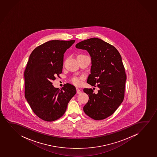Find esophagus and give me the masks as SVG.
<instances>
[{
  "mask_svg": "<svg viewBox=\"0 0 157 157\" xmlns=\"http://www.w3.org/2000/svg\"><path fill=\"white\" fill-rule=\"evenodd\" d=\"M76 90H77V94H80L82 93V91L80 90L79 88H76Z\"/></svg>",
  "mask_w": 157,
  "mask_h": 157,
  "instance_id": "34e87169",
  "label": "esophagus"
}]
</instances>
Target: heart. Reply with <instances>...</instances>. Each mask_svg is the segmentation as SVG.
Returning <instances> with one entry per match:
<instances>
[{"label":"heart","mask_w":157,"mask_h":157,"mask_svg":"<svg viewBox=\"0 0 157 157\" xmlns=\"http://www.w3.org/2000/svg\"><path fill=\"white\" fill-rule=\"evenodd\" d=\"M82 78L81 77H73L71 79V82L75 86H79L82 83Z\"/></svg>","instance_id":"obj_1"}]
</instances>
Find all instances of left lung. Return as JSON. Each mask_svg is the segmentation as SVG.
<instances>
[{
    "instance_id": "left-lung-1",
    "label": "left lung",
    "mask_w": 157,
    "mask_h": 157,
    "mask_svg": "<svg viewBox=\"0 0 157 157\" xmlns=\"http://www.w3.org/2000/svg\"><path fill=\"white\" fill-rule=\"evenodd\" d=\"M75 47L90 54L92 65L87 82L99 88L97 94L92 88L83 90L89 97L83 110L95 120L105 119L116 111L124 97L127 77L121 56L114 46L96 37L80 42Z\"/></svg>"
}]
</instances>
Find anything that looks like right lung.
Here are the masks:
<instances>
[{"label":"right lung","mask_w":157,"mask_h":157,"mask_svg":"<svg viewBox=\"0 0 157 157\" xmlns=\"http://www.w3.org/2000/svg\"><path fill=\"white\" fill-rule=\"evenodd\" d=\"M75 40H52L36 48L30 54L24 72L25 98L35 114L52 122L64 114L76 93L75 86L55 88L52 80L62 72L64 54Z\"/></svg>","instance_id":"right-lung-1"}]
</instances>
